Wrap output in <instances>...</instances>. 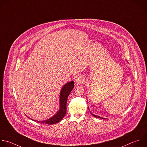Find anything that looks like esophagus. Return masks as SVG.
Instances as JSON below:
<instances>
[{
    "label": "esophagus",
    "mask_w": 147,
    "mask_h": 147,
    "mask_svg": "<svg viewBox=\"0 0 147 147\" xmlns=\"http://www.w3.org/2000/svg\"><path fill=\"white\" fill-rule=\"evenodd\" d=\"M84 81V79L81 76H80V77H78L77 78V79L76 80V84L77 85H81Z\"/></svg>",
    "instance_id": "esophagus-1"
}]
</instances>
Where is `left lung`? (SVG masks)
I'll use <instances>...</instances> for the list:
<instances>
[{"mask_svg": "<svg viewBox=\"0 0 147 147\" xmlns=\"http://www.w3.org/2000/svg\"><path fill=\"white\" fill-rule=\"evenodd\" d=\"M92 114V113H91ZM92 115H93V116H94V117H96V118H101V119H107L106 118H102V117H99V116H98V115H94V114H92Z\"/></svg>", "mask_w": 147, "mask_h": 147, "instance_id": "obj_1", "label": "left lung"}]
</instances>
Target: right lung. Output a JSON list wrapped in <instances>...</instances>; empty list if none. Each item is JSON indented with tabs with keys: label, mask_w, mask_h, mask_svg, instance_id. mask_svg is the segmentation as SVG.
Instances as JSON below:
<instances>
[{
	"label": "right lung",
	"mask_w": 147,
	"mask_h": 147,
	"mask_svg": "<svg viewBox=\"0 0 147 147\" xmlns=\"http://www.w3.org/2000/svg\"><path fill=\"white\" fill-rule=\"evenodd\" d=\"M74 86V82L73 81H70L65 84L61 90L59 94V109L57 113L50 118L44 121H36L30 118L27 115L26 117L30 118L31 120L40 123H45L48 125H53L60 122L65 117L66 113V103L69 95L73 90Z\"/></svg>",
	"instance_id": "1"
}]
</instances>
